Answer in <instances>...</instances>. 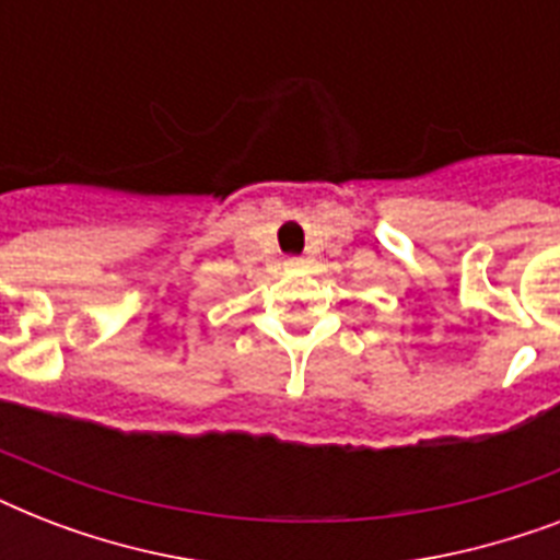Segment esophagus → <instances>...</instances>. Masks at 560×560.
<instances>
[{
    "label": "esophagus",
    "mask_w": 560,
    "mask_h": 560,
    "mask_svg": "<svg viewBox=\"0 0 560 560\" xmlns=\"http://www.w3.org/2000/svg\"><path fill=\"white\" fill-rule=\"evenodd\" d=\"M284 267H290V270H299V267H305V258H288V261H284Z\"/></svg>",
    "instance_id": "1"
}]
</instances>
